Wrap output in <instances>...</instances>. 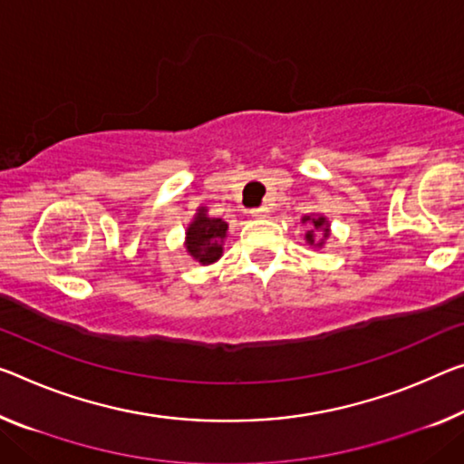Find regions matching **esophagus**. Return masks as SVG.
<instances>
[{
    "label": "esophagus",
    "mask_w": 464,
    "mask_h": 464,
    "mask_svg": "<svg viewBox=\"0 0 464 464\" xmlns=\"http://www.w3.org/2000/svg\"><path fill=\"white\" fill-rule=\"evenodd\" d=\"M251 213H253V218H259L261 219V218H267L269 216V209L266 208V205H261V208H255Z\"/></svg>",
    "instance_id": "1"
}]
</instances>
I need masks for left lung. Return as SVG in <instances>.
Instances as JSON below:
<instances>
[{
  "instance_id": "obj_1",
  "label": "left lung",
  "mask_w": 464,
  "mask_h": 464,
  "mask_svg": "<svg viewBox=\"0 0 464 464\" xmlns=\"http://www.w3.org/2000/svg\"><path fill=\"white\" fill-rule=\"evenodd\" d=\"M301 222L311 226V230H306V234H304L306 245L313 248H324L325 240L330 238V232H332L330 219L322 216V213H309V216H303Z\"/></svg>"
}]
</instances>
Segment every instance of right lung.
<instances>
[{"instance_id": "add662e5", "label": "right lung", "mask_w": 464, "mask_h": 464, "mask_svg": "<svg viewBox=\"0 0 464 464\" xmlns=\"http://www.w3.org/2000/svg\"><path fill=\"white\" fill-rule=\"evenodd\" d=\"M227 238V224L219 218H211L208 208H198L195 218L187 226L184 248L201 266H213L224 255V242Z\"/></svg>"}]
</instances>
